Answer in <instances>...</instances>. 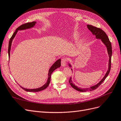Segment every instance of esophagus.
<instances>
[{
  "mask_svg": "<svg viewBox=\"0 0 121 121\" xmlns=\"http://www.w3.org/2000/svg\"><path fill=\"white\" fill-rule=\"evenodd\" d=\"M66 60L67 59L66 58H63L61 60V66L62 67H65L66 64Z\"/></svg>",
  "mask_w": 121,
  "mask_h": 121,
  "instance_id": "obj_1",
  "label": "esophagus"
}]
</instances>
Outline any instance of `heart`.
Listing matches in <instances>:
<instances>
[{
  "mask_svg": "<svg viewBox=\"0 0 121 121\" xmlns=\"http://www.w3.org/2000/svg\"><path fill=\"white\" fill-rule=\"evenodd\" d=\"M80 36V35L78 32H76L72 34V36H71V39L73 40H77L79 38Z\"/></svg>",
  "mask_w": 121,
  "mask_h": 121,
  "instance_id": "heart-1",
  "label": "heart"
}]
</instances>
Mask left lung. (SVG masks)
<instances>
[{
  "label": "left lung",
  "instance_id": "obj_1",
  "mask_svg": "<svg viewBox=\"0 0 121 121\" xmlns=\"http://www.w3.org/2000/svg\"><path fill=\"white\" fill-rule=\"evenodd\" d=\"M87 27L88 29L90 30L91 32L92 33L93 35H95L96 38L98 39H100L101 40V41L103 43V44L106 46L107 48V52H108V54L109 55V63H108V70H107V72L104 77L102 78V79L101 80V81L97 84L95 85H94L93 86H91L90 88H78L77 86L75 85V84L73 83L72 80V78L70 77L69 82L70 84V85L72 86L74 89L76 90L77 91H80V92H87V91H91L93 90H95V89H96L98 87H99L100 85L104 82L105 79L106 78V77L108 76V75H109L110 71L111 70V57H112V45L108 37L107 36V34L106 33L104 32V31L102 30L100 28L96 27L95 26H93L91 25H87ZM68 66H69V67H72V66H71V64L68 63ZM71 70L72 71H73L72 69L71 68Z\"/></svg>",
  "mask_w": 121,
  "mask_h": 121
}]
</instances>
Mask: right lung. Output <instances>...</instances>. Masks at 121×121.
<instances>
[{"label": "right lung", "instance_id": "add662e5", "mask_svg": "<svg viewBox=\"0 0 121 121\" xmlns=\"http://www.w3.org/2000/svg\"><path fill=\"white\" fill-rule=\"evenodd\" d=\"M37 22L36 21H33L32 22H29V23H27L24 24H22L21 26H20L19 27H18L14 33L13 34L12 36L11 37L9 41V45H8V56L9 58H10V50H11V45H12V42L13 41V39H14V38L15 37V36L18 32V30H26V29H30L33 27H34L36 24ZM61 59H59L57 60L54 63L51 67L50 68L48 71V79L47 80V82L46 83L41 87H40L38 88H36V89H27L25 88H23V87H22L20 85V86L25 91L27 92H39L40 91H42L44 90L45 89H46L49 85V83L50 82V80H51V74L54 71L56 70L57 68H59L61 66Z\"/></svg>", "mask_w": 121, "mask_h": 121}]
</instances>
